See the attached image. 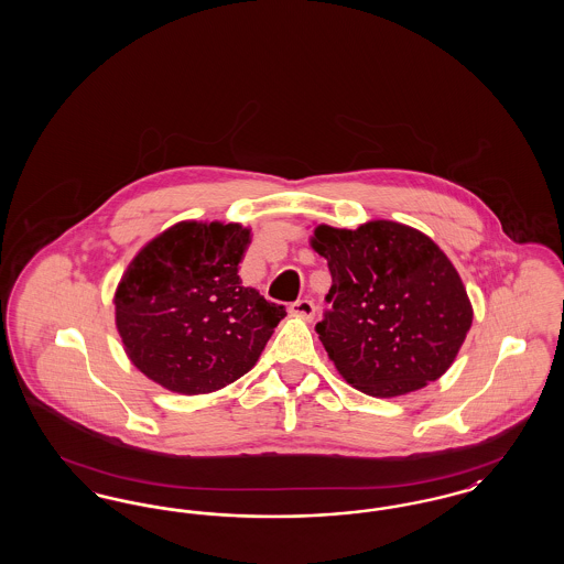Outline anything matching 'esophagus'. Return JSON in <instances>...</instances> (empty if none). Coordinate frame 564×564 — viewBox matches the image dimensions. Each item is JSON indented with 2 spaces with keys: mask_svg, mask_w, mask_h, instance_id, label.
Masks as SVG:
<instances>
[{
  "mask_svg": "<svg viewBox=\"0 0 564 564\" xmlns=\"http://www.w3.org/2000/svg\"><path fill=\"white\" fill-rule=\"evenodd\" d=\"M315 311H317V306H315V302L308 300V297L295 300L294 304L290 306V313H292V315L302 317V319H308V322L315 317Z\"/></svg>",
  "mask_w": 564,
  "mask_h": 564,
  "instance_id": "obj_1",
  "label": "esophagus"
}]
</instances>
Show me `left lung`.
<instances>
[{
	"label": "left lung",
	"mask_w": 564,
	"mask_h": 564,
	"mask_svg": "<svg viewBox=\"0 0 564 564\" xmlns=\"http://www.w3.org/2000/svg\"><path fill=\"white\" fill-rule=\"evenodd\" d=\"M311 242L332 274L329 308L315 329L349 384L395 398L451 368L474 311L458 272L430 237L378 219L357 230L317 226Z\"/></svg>",
	"instance_id": "8db88e82"
}]
</instances>
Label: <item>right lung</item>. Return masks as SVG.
<instances>
[{
  "instance_id": "obj_1",
  "label": "right lung",
  "mask_w": 564,
  "mask_h": 564,
  "mask_svg": "<svg viewBox=\"0 0 564 564\" xmlns=\"http://www.w3.org/2000/svg\"><path fill=\"white\" fill-rule=\"evenodd\" d=\"M249 230L182 221L148 242L124 272L116 325L134 366L169 391L212 393L247 375L288 313L245 288Z\"/></svg>"
}]
</instances>
